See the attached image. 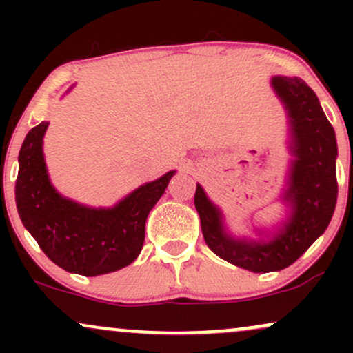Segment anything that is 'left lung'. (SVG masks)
Listing matches in <instances>:
<instances>
[{"label": "left lung", "instance_id": "obj_1", "mask_svg": "<svg viewBox=\"0 0 353 353\" xmlns=\"http://www.w3.org/2000/svg\"><path fill=\"white\" fill-rule=\"evenodd\" d=\"M289 119L292 159L282 202L285 219L270 229H257L259 239L236 237L225 228L224 214L197 184L194 204L202 236L214 254L250 272H275L292 265L329 228L337 204V139L317 94L305 81L290 76L270 79Z\"/></svg>", "mask_w": 353, "mask_h": 353}]
</instances>
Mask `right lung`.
I'll return each instance as SVG.
<instances>
[{"mask_svg": "<svg viewBox=\"0 0 353 353\" xmlns=\"http://www.w3.org/2000/svg\"><path fill=\"white\" fill-rule=\"evenodd\" d=\"M48 125L43 121L31 129L19 151L14 199L23 225L68 272L96 277L132 264L143 249L145 219L176 171L139 185L112 208H89L51 184L43 154Z\"/></svg>", "mask_w": 353, "mask_h": 353, "instance_id": "add662e5", "label": "right lung"}]
</instances>
